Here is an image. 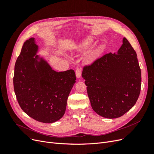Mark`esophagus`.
I'll return each mask as SVG.
<instances>
[{
  "label": "esophagus",
  "mask_w": 154,
  "mask_h": 154,
  "mask_svg": "<svg viewBox=\"0 0 154 154\" xmlns=\"http://www.w3.org/2000/svg\"><path fill=\"white\" fill-rule=\"evenodd\" d=\"M82 75V70L81 69H77L76 71V76L77 78H80Z\"/></svg>",
  "instance_id": "34e87169"
}]
</instances>
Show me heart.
<instances>
[{
    "instance_id": "obj_1",
    "label": "heart",
    "mask_w": 154,
    "mask_h": 154,
    "mask_svg": "<svg viewBox=\"0 0 154 154\" xmlns=\"http://www.w3.org/2000/svg\"><path fill=\"white\" fill-rule=\"evenodd\" d=\"M93 42H94L93 39L92 38H90V37H88V38H86L85 39L80 42L77 45L76 49L78 51H82L83 50H85L86 49H87L88 47H89V46H91L93 44ZM101 51L102 50L100 48L97 49L95 51H93L91 57V60H94L95 59H96L101 54Z\"/></svg>"
}]
</instances>
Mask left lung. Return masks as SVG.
<instances>
[{
  "instance_id": "obj_1",
  "label": "left lung",
  "mask_w": 154,
  "mask_h": 154,
  "mask_svg": "<svg viewBox=\"0 0 154 154\" xmlns=\"http://www.w3.org/2000/svg\"><path fill=\"white\" fill-rule=\"evenodd\" d=\"M92 108L103 118L122 116L136 104L141 72L137 54L126 38L116 53L96 60L82 72Z\"/></svg>"
}]
</instances>
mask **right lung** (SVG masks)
<instances>
[{"mask_svg": "<svg viewBox=\"0 0 154 154\" xmlns=\"http://www.w3.org/2000/svg\"><path fill=\"white\" fill-rule=\"evenodd\" d=\"M35 38L27 40L17 59L13 86L22 110L38 122L51 123L61 119L76 83L72 69L57 72L43 57Z\"/></svg>", "mask_w": 154, "mask_h": 154, "instance_id": "1", "label": "right lung"}]
</instances>
